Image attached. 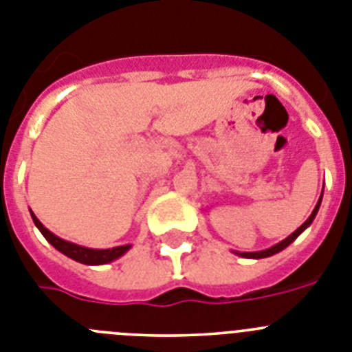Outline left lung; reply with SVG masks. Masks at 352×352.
<instances>
[{
	"mask_svg": "<svg viewBox=\"0 0 352 352\" xmlns=\"http://www.w3.org/2000/svg\"><path fill=\"white\" fill-rule=\"evenodd\" d=\"M321 198H322V195H321ZM321 198H319V201H318V204H316L314 210H312V214H310V217H309V219H307L305 223H303L302 226L298 228V230L294 231V233H291V235L287 236V239H284L283 242L275 243L274 247H270V249H267V251H259V252H242V254H240V256H243V258H254V259H261V258H268V256H274V254H277V252H280V251H283V249H286V247L289 245L291 242H294V240L298 239V235H300V233H302L303 230H305V228H309L310 224H312V221H314L316 214H318V210H319V205H321Z\"/></svg>",
	"mask_w": 352,
	"mask_h": 352,
	"instance_id": "8db88e82",
	"label": "left lung"
}]
</instances>
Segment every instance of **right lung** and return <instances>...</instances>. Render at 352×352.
I'll return each instance as SVG.
<instances>
[{
  "label": "right lung",
  "instance_id": "add662e5",
  "mask_svg": "<svg viewBox=\"0 0 352 352\" xmlns=\"http://www.w3.org/2000/svg\"><path fill=\"white\" fill-rule=\"evenodd\" d=\"M31 217H33V223L36 224V228L42 231V235L52 243L59 252H63L68 258L75 259L78 263H84V265H105V263L113 261V259L121 258L126 251H128L131 245H121V247H113V249H87V247L77 245V243L66 242V240L59 239L54 233H50L45 226H43L40 221H38L36 215L31 212Z\"/></svg>",
  "mask_w": 352,
  "mask_h": 352
}]
</instances>
